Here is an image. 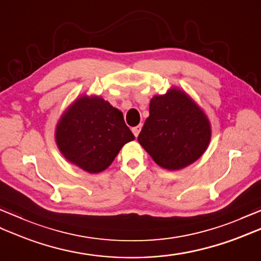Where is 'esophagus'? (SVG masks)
Listing matches in <instances>:
<instances>
[{
    "label": "esophagus",
    "instance_id": "1",
    "mask_svg": "<svg viewBox=\"0 0 261 261\" xmlns=\"http://www.w3.org/2000/svg\"><path fill=\"white\" fill-rule=\"evenodd\" d=\"M141 125H137V126H135V127H132V132H134V135H135V137L137 138L138 136H139V134H140V131H141Z\"/></svg>",
    "mask_w": 261,
    "mask_h": 261
}]
</instances>
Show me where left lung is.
<instances>
[{"mask_svg": "<svg viewBox=\"0 0 261 261\" xmlns=\"http://www.w3.org/2000/svg\"><path fill=\"white\" fill-rule=\"evenodd\" d=\"M138 141L160 167L176 170L206 150L211 126L206 115L185 93L173 88L154 96Z\"/></svg>", "mask_w": 261, "mask_h": 261, "instance_id": "obj_1", "label": "left lung"}]
</instances>
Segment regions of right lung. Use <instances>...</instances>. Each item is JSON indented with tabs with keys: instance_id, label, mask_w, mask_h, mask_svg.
I'll return each mask as SVG.
<instances>
[{
	"instance_id": "obj_1",
	"label": "right lung",
	"mask_w": 261,
	"mask_h": 261,
	"mask_svg": "<svg viewBox=\"0 0 261 261\" xmlns=\"http://www.w3.org/2000/svg\"><path fill=\"white\" fill-rule=\"evenodd\" d=\"M134 139L121 111L101 97H80L56 127L59 150L91 174L107 169L124 143Z\"/></svg>"
}]
</instances>
